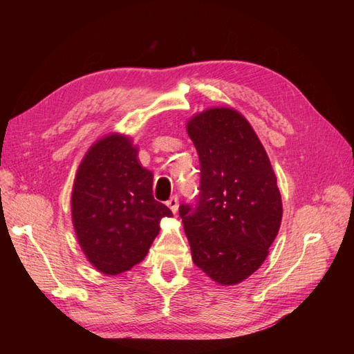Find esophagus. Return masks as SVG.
Segmentation results:
<instances>
[{
    "label": "esophagus",
    "mask_w": 354,
    "mask_h": 354,
    "mask_svg": "<svg viewBox=\"0 0 354 354\" xmlns=\"http://www.w3.org/2000/svg\"><path fill=\"white\" fill-rule=\"evenodd\" d=\"M167 207L171 209L173 213H176L178 208H179V199H178V196H171V198L167 201Z\"/></svg>",
    "instance_id": "1"
}]
</instances>
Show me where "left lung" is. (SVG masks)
I'll return each mask as SVG.
<instances>
[{"label":"left lung","mask_w":354,"mask_h":354,"mask_svg":"<svg viewBox=\"0 0 354 354\" xmlns=\"http://www.w3.org/2000/svg\"><path fill=\"white\" fill-rule=\"evenodd\" d=\"M201 164L199 196L179 205L192 259L219 284H237L268 257L283 205L266 150L243 115L207 109L187 123Z\"/></svg>","instance_id":"obj_1"}]
</instances>
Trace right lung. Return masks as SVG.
Here are the masks:
<instances>
[{
    "label": "right lung",
    "mask_w": 354,
    "mask_h": 354,
    "mask_svg": "<svg viewBox=\"0 0 354 354\" xmlns=\"http://www.w3.org/2000/svg\"><path fill=\"white\" fill-rule=\"evenodd\" d=\"M123 135H109L88 150L73 187L74 230L86 259L103 274L117 275L146 257L171 212L152 194V171Z\"/></svg>",
    "instance_id": "right-lung-1"
}]
</instances>
